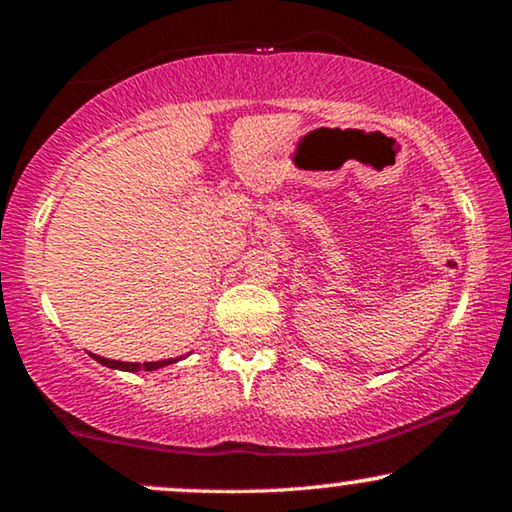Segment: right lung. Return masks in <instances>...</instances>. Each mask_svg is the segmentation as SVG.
Wrapping results in <instances>:
<instances>
[{
  "label": "right lung",
  "mask_w": 512,
  "mask_h": 512,
  "mask_svg": "<svg viewBox=\"0 0 512 512\" xmlns=\"http://www.w3.org/2000/svg\"><path fill=\"white\" fill-rule=\"evenodd\" d=\"M95 361H100L102 366H109V368H118V370H130V373H135V370H156V368H163L167 363H174L177 359H167V361H156V363H144V366H139V363H123V361H111V359H104V356H95Z\"/></svg>",
  "instance_id": "right-lung-1"
}]
</instances>
